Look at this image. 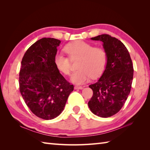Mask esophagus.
<instances>
[{
  "label": "esophagus",
  "mask_w": 150,
  "mask_h": 150,
  "mask_svg": "<svg viewBox=\"0 0 150 150\" xmlns=\"http://www.w3.org/2000/svg\"><path fill=\"white\" fill-rule=\"evenodd\" d=\"M75 90H82V89H83V87L82 86H75L74 87Z\"/></svg>",
  "instance_id": "esophagus-1"
}]
</instances>
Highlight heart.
I'll list each match as a JSON object with an SVG mask.
<instances>
[{
  "label": "heart",
  "mask_w": 150,
  "mask_h": 150,
  "mask_svg": "<svg viewBox=\"0 0 150 150\" xmlns=\"http://www.w3.org/2000/svg\"><path fill=\"white\" fill-rule=\"evenodd\" d=\"M65 52L71 59H79L77 71L71 76L73 83L81 84L91 77H96L104 71L107 62L105 50L101 47H94L92 44L82 40L69 43L64 47ZM54 63L59 71L64 75L71 72L70 59L61 53H57L54 57Z\"/></svg>",
  "instance_id": "heart-1"
}]
</instances>
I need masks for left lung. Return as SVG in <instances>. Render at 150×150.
Segmentation results:
<instances>
[{"instance_id":"obj_1","label":"left lung","mask_w":150,"mask_h":150,"mask_svg":"<svg viewBox=\"0 0 150 150\" xmlns=\"http://www.w3.org/2000/svg\"><path fill=\"white\" fill-rule=\"evenodd\" d=\"M91 39L103 42L107 62L99 79L89 86L93 94L88 102V106L96 115L110 117L119 112L130 93L133 64L126 46L116 38L103 34Z\"/></svg>"}]
</instances>
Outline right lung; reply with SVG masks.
<instances>
[{
  "mask_svg": "<svg viewBox=\"0 0 150 150\" xmlns=\"http://www.w3.org/2000/svg\"><path fill=\"white\" fill-rule=\"evenodd\" d=\"M61 41L42 38L32 44L22 58L19 90L32 113L45 120L53 119L64 110L73 90L56 68L54 57Z\"/></svg>",
  "mask_w": 150,
  "mask_h": 150,
  "instance_id": "add662e5",
  "label": "right lung"
}]
</instances>
